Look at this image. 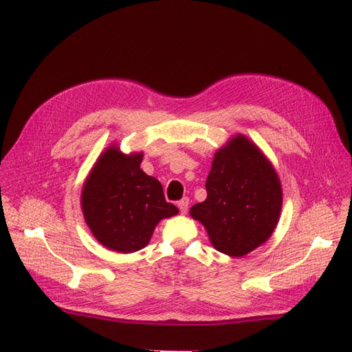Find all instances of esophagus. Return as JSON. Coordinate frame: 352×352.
<instances>
[{"label": "esophagus", "mask_w": 352, "mask_h": 352, "mask_svg": "<svg viewBox=\"0 0 352 352\" xmlns=\"http://www.w3.org/2000/svg\"><path fill=\"white\" fill-rule=\"evenodd\" d=\"M178 208L182 211V214L187 213V208H189V198H183L178 202Z\"/></svg>", "instance_id": "obj_1"}]
</instances>
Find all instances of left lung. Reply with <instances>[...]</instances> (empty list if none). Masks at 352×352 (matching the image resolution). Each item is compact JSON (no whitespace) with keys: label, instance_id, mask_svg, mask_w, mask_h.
Listing matches in <instances>:
<instances>
[{"label":"left lung","instance_id":"8db88e82","mask_svg":"<svg viewBox=\"0 0 352 352\" xmlns=\"http://www.w3.org/2000/svg\"><path fill=\"white\" fill-rule=\"evenodd\" d=\"M207 199L190 216L207 230L213 248L241 258L274 232L282 210V184L272 162L241 133L216 151L206 183Z\"/></svg>","mask_w":352,"mask_h":352}]
</instances>
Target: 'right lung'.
I'll use <instances>...</instances> for the list:
<instances>
[{
    "mask_svg": "<svg viewBox=\"0 0 352 352\" xmlns=\"http://www.w3.org/2000/svg\"><path fill=\"white\" fill-rule=\"evenodd\" d=\"M142 157V151L124 154L111 144L96 160L80 193L89 231L102 246L118 253L144 249L160 220L178 214L159 179L141 169Z\"/></svg>",
    "mask_w": 352,
    "mask_h": 352,
    "instance_id": "obj_1",
    "label": "right lung"
}]
</instances>
